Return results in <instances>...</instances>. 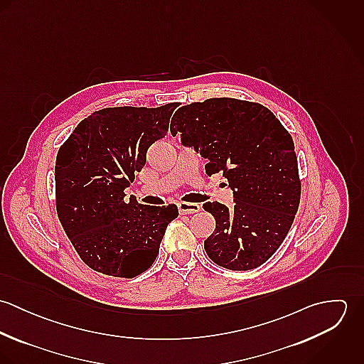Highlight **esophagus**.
<instances>
[{"label": "esophagus", "mask_w": 364, "mask_h": 364, "mask_svg": "<svg viewBox=\"0 0 364 364\" xmlns=\"http://www.w3.org/2000/svg\"><path fill=\"white\" fill-rule=\"evenodd\" d=\"M178 210L181 214H193V213H198L200 210V206L198 203H186V202H182L178 205Z\"/></svg>", "instance_id": "esophagus-1"}]
</instances>
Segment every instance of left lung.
<instances>
[{
    "label": "left lung",
    "mask_w": 364,
    "mask_h": 364,
    "mask_svg": "<svg viewBox=\"0 0 364 364\" xmlns=\"http://www.w3.org/2000/svg\"><path fill=\"white\" fill-rule=\"evenodd\" d=\"M172 119L171 133L208 159V175L223 172L234 192V208L203 205L215 220L208 258L230 270L258 267L282 245L300 205L291 136L267 107L235 98L185 105Z\"/></svg>",
    "instance_id": "obj_1"
}]
</instances>
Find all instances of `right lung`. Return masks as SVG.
<instances>
[{"label":"right lung","mask_w":364,"mask_h":364,"mask_svg":"<svg viewBox=\"0 0 364 364\" xmlns=\"http://www.w3.org/2000/svg\"><path fill=\"white\" fill-rule=\"evenodd\" d=\"M178 104L105 107L74 129L55 158V208L85 264L132 279L156 260L178 208L124 202V189L146 165L147 150L168 134Z\"/></svg>","instance_id":"add662e5"}]
</instances>
